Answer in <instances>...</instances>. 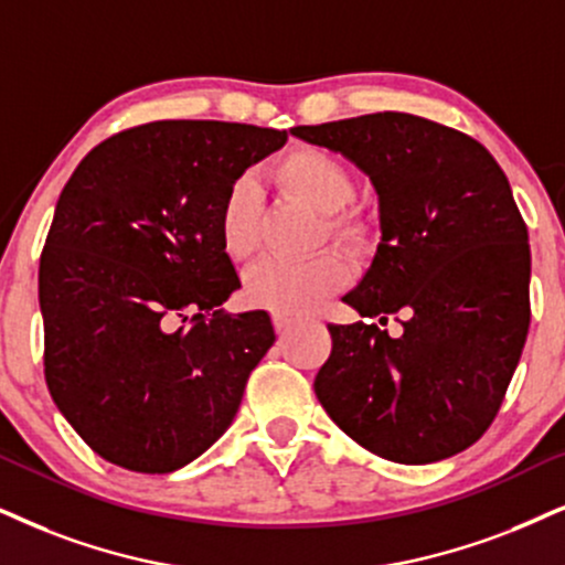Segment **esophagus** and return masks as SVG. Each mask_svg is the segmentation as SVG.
<instances>
[{
  "label": "esophagus",
  "instance_id": "esophagus-1",
  "mask_svg": "<svg viewBox=\"0 0 565 565\" xmlns=\"http://www.w3.org/2000/svg\"><path fill=\"white\" fill-rule=\"evenodd\" d=\"M274 323H276V331L278 333H287L291 326H295V318L287 316V312H276L274 316Z\"/></svg>",
  "mask_w": 565,
  "mask_h": 565
}]
</instances>
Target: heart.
Here are the masks:
<instances>
[{
	"label": "heart",
	"instance_id": "1",
	"mask_svg": "<svg viewBox=\"0 0 565 565\" xmlns=\"http://www.w3.org/2000/svg\"><path fill=\"white\" fill-rule=\"evenodd\" d=\"M276 177L284 188L295 192L312 209L328 213L326 232L339 242H354L356 224L341 216V209L354 198V180L335 156L320 148H295L276 163ZM258 209L260 192L255 180L242 177L226 192L218 209V239L226 258L247 260L258 247ZM347 281V266L331 253L310 260H263L249 268L245 291L253 302L274 312L302 316L331 297Z\"/></svg>",
	"mask_w": 565,
	"mask_h": 565
}]
</instances>
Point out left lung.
Segmentation results:
<instances>
[{
    "label": "left lung",
    "mask_w": 565,
    "mask_h": 565,
    "mask_svg": "<svg viewBox=\"0 0 565 565\" xmlns=\"http://www.w3.org/2000/svg\"><path fill=\"white\" fill-rule=\"evenodd\" d=\"M291 135L341 153L377 192L381 245L344 302L384 324L328 326L316 375L328 417L396 463H433L482 438L530 331V239L490 151L404 111L365 114Z\"/></svg>",
    "instance_id": "obj_1"
}]
</instances>
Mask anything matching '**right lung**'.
Here are the masks:
<instances>
[{"label":"right lung","instance_id":"add662e5","mask_svg":"<svg viewBox=\"0 0 565 565\" xmlns=\"http://www.w3.org/2000/svg\"><path fill=\"white\" fill-rule=\"evenodd\" d=\"M284 142L287 130L167 119L104 140L64 184L39 268L46 385L102 459L169 475L232 425L276 333L268 312L218 310L239 289L218 209Z\"/></svg>","mask_w":565,"mask_h":565}]
</instances>
